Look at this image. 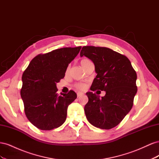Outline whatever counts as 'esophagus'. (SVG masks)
<instances>
[{
    "instance_id": "esophagus-1",
    "label": "esophagus",
    "mask_w": 159,
    "mask_h": 159,
    "mask_svg": "<svg viewBox=\"0 0 159 159\" xmlns=\"http://www.w3.org/2000/svg\"><path fill=\"white\" fill-rule=\"evenodd\" d=\"M84 95V93H81V92H78V93H77V96H78V98H80V97H81V95Z\"/></svg>"
}]
</instances>
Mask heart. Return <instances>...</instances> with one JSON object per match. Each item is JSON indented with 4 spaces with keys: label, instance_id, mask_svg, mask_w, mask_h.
I'll list each match as a JSON object with an SVG mask.
<instances>
[{
    "label": "heart",
    "instance_id": "b5f03b06",
    "mask_svg": "<svg viewBox=\"0 0 159 159\" xmlns=\"http://www.w3.org/2000/svg\"><path fill=\"white\" fill-rule=\"evenodd\" d=\"M89 62H90V61L88 60V59H82L80 61V64L81 65V66L83 67V68H84V67L87 65ZM69 70H70V67L68 66V68H66V73L68 74L69 72ZM74 87L78 89L79 90H84L86 88V84H84V83H76L75 85H74Z\"/></svg>",
    "mask_w": 159,
    "mask_h": 159
}]
</instances>
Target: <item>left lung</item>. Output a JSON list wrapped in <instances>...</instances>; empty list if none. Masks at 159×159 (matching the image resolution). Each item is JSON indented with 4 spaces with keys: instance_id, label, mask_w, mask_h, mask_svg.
Wrapping results in <instances>:
<instances>
[{
    "instance_id": "8db88e82",
    "label": "left lung",
    "mask_w": 159,
    "mask_h": 159,
    "mask_svg": "<svg viewBox=\"0 0 159 159\" xmlns=\"http://www.w3.org/2000/svg\"><path fill=\"white\" fill-rule=\"evenodd\" d=\"M80 56L92 60L97 73L91 90L105 91L102 98L93 92L84 111L88 121L102 129L119 125L131 109L137 91V73L127 57L106 47L84 46Z\"/></svg>"
}]
</instances>
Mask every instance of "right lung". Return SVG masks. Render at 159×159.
Segmentation results:
<instances>
[{
  "instance_id": "add662e5",
  "label": "right lung",
  "mask_w": 159,
  "mask_h": 159,
  "mask_svg": "<svg viewBox=\"0 0 159 159\" xmlns=\"http://www.w3.org/2000/svg\"><path fill=\"white\" fill-rule=\"evenodd\" d=\"M81 46L62 48L37 55L22 77L20 95L29 121L38 129L49 131L63 124L67 110L77 98L75 91L58 95L56 83L64 78L68 64Z\"/></svg>"
}]
</instances>
